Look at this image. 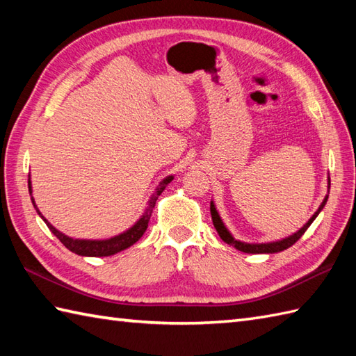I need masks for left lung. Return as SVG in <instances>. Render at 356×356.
Masks as SVG:
<instances>
[{"label":"left lung","instance_id":"obj_1","mask_svg":"<svg viewBox=\"0 0 356 356\" xmlns=\"http://www.w3.org/2000/svg\"><path fill=\"white\" fill-rule=\"evenodd\" d=\"M329 186H330V179H329ZM326 202H327V195H326V199L323 200L318 211H316V213L311 217V220H309L298 232H295L293 236L283 238L280 241H272V243H261V245H249V243H243V241H238V240L234 238L229 234V231L225 228L222 218L218 217V213L216 211V207H214L213 202H211V217H213V223H214L216 231L218 232V236H220V238L225 241V243H228L236 249H238V251L246 252V254H274V252L284 251V249L291 248L293 243H297V241L301 238V236H303V234L306 232V229L309 228V226H311V223L315 220L316 216L320 214V211L324 208V205H326Z\"/></svg>","mask_w":356,"mask_h":356}]
</instances>
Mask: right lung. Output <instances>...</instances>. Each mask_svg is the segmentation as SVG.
Listing matches in <instances>:
<instances>
[{
	"label": "right lung",
	"mask_w": 356,
	"mask_h": 356,
	"mask_svg": "<svg viewBox=\"0 0 356 356\" xmlns=\"http://www.w3.org/2000/svg\"><path fill=\"white\" fill-rule=\"evenodd\" d=\"M171 180H172V176L166 177L163 182H161V185L157 186L156 193L153 194V197H151V200L148 203L145 214L139 218V222L136 223L131 229H128L127 232L120 234V236L108 238V240H73L70 237L64 236V234H61L58 229L53 228V226L41 216L40 211H38V213H40V216L44 218V222L47 223L50 231L55 234V236L59 238V241H61V243L67 249H69V251L78 254V255H87V257H107V255H113L119 251H124V249H127V248H130L143 236V232H145L148 228L151 213H153V209L156 207V200L159 199V195L163 193L165 186L168 185ZM29 188H30V180H29ZM30 193H32V190H30ZM33 205H35V202H33Z\"/></svg>",
	"instance_id": "1"
}]
</instances>
